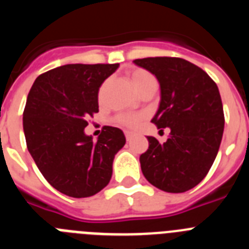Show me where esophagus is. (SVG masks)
Listing matches in <instances>:
<instances>
[{
    "label": "esophagus",
    "mask_w": 249,
    "mask_h": 249,
    "mask_svg": "<svg viewBox=\"0 0 249 249\" xmlns=\"http://www.w3.org/2000/svg\"><path fill=\"white\" fill-rule=\"evenodd\" d=\"M124 136H126L127 141H131L133 138V136H135V133L131 131H124Z\"/></svg>",
    "instance_id": "obj_1"
}]
</instances>
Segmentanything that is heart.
<instances>
[{"instance_id":"b5f03b06","label":"heart","mask_w":249,"mask_h":249,"mask_svg":"<svg viewBox=\"0 0 249 249\" xmlns=\"http://www.w3.org/2000/svg\"><path fill=\"white\" fill-rule=\"evenodd\" d=\"M132 83L135 86V89H138L143 86L148 85V83L156 82L155 77L152 76L149 72L144 71V70H135L132 72ZM117 121L127 127H136L138 126L142 121V116L141 114H129V113H123L117 116Z\"/></svg>"}]
</instances>
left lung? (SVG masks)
I'll use <instances>...</instances> for the list:
<instances>
[{"label":"left lung","instance_id":"left-lung-1","mask_svg":"<svg viewBox=\"0 0 249 249\" xmlns=\"http://www.w3.org/2000/svg\"><path fill=\"white\" fill-rule=\"evenodd\" d=\"M133 62L160 82V106L151 122L171 129L162 144L147 137L149 147L140 157L142 173L164 192H186L206 177L218 153L224 129L218 87L202 68L183 58L148 57Z\"/></svg>","mask_w":249,"mask_h":249}]
</instances>
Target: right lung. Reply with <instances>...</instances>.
<instances>
[{
  "label": "right lung",
  "instance_id": "add662e5",
  "mask_svg": "<svg viewBox=\"0 0 249 249\" xmlns=\"http://www.w3.org/2000/svg\"><path fill=\"white\" fill-rule=\"evenodd\" d=\"M114 65H65L39 74L23 111L28 152L51 186L74 198L91 197L112 177L114 155L126 137L105 126L97 141L85 133L98 112V91Z\"/></svg>",
  "mask_w": 249,
  "mask_h": 249
}]
</instances>
